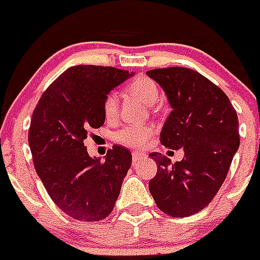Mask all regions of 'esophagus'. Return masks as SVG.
I'll return each instance as SVG.
<instances>
[{
    "label": "esophagus",
    "instance_id": "1",
    "mask_svg": "<svg viewBox=\"0 0 260 260\" xmlns=\"http://www.w3.org/2000/svg\"><path fill=\"white\" fill-rule=\"evenodd\" d=\"M145 155L141 154V152H137L134 151L133 152V164H135L138 160H141V159H145Z\"/></svg>",
    "mask_w": 260,
    "mask_h": 260
}]
</instances>
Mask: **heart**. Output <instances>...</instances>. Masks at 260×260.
<instances>
[{
	"instance_id": "b5f03b06",
	"label": "heart",
	"mask_w": 260,
	"mask_h": 260,
	"mask_svg": "<svg viewBox=\"0 0 260 260\" xmlns=\"http://www.w3.org/2000/svg\"><path fill=\"white\" fill-rule=\"evenodd\" d=\"M126 92L135 96L147 105H154L159 99V88L150 77L138 76L126 85ZM104 115L108 121H114L118 117L119 101L115 93H109L104 100ZM154 134V127L148 125H127L115 133V139L121 145L128 147H143Z\"/></svg>"
}]
</instances>
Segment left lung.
Instances as JSON below:
<instances>
[{
  "mask_svg": "<svg viewBox=\"0 0 260 260\" xmlns=\"http://www.w3.org/2000/svg\"><path fill=\"white\" fill-rule=\"evenodd\" d=\"M167 94L171 110L161 145L184 150L181 161L150 154L157 172L148 183L157 208L181 218L210 204L222 187L239 147L238 117L229 97L201 73L184 67L147 71Z\"/></svg>",
  "mask_w": 260,
  "mask_h": 260,
  "instance_id": "obj_1",
  "label": "left lung"
}]
</instances>
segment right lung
<instances>
[{
  "mask_svg": "<svg viewBox=\"0 0 260 260\" xmlns=\"http://www.w3.org/2000/svg\"><path fill=\"white\" fill-rule=\"evenodd\" d=\"M134 73L101 66H75L48 86L28 130L34 167L59 209L77 221L96 222L112 213L132 152L113 146L105 160L90 157L84 139L105 122L109 92Z\"/></svg>",
  "mask_w": 260,
  "mask_h": 260,
  "instance_id": "obj_1",
  "label": "right lung"
}]
</instances>
